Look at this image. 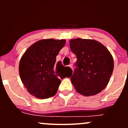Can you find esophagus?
<instances>
[{"mask_svg":"<svg viewBox=\"0 0 128 128\" xmlns=\"http://www.w3.org/2000/svg\"><path fill=\"white\" fill-rule=\"evenodd\" d=\"M69 67H70V68H71L72 69H73V64H69Z\"/></svg>","mask_w":128,"mask_h":128,"instance_id":"1","label":"esophagus"}]
</instances>
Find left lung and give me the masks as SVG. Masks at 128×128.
I'll return each mask as SVG.
<instances>
[{"mask_svg": "<svg viewBox=\"0 0 128 128\" xmlns=\"http://www.w3.org/2000/svg\"><path fill=\"white\" fill-rule=\"evenodd\" d=\"M71 50L77 57L71 81L76 92L85 96L97 94L106 87L114 69L110 51L94 40H70Z\"/></svg>", "mask_w": 128, "mask_h": 128, "instance_id": "1", "label": "left lung"}]
</instances>
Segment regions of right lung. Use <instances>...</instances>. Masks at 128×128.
<instances>
[{
	"label": "right lung",
	"instance_id": "add662e5",
	"mask_svg": "<svg viewBox=\"0 0 128 128\" xmlns=\"http://www.w3.org/2000/svg\"><path fill=\"white\" fill-rule=\"evenodd\" d=\"M65 40L44 39L26 50L19 63L22 83L30 94L38 99H48L56 94L61 79L70 77L72 70L64 67L56 57L65 45Z\"/></svg>",
	"mask_w": 128,
	"mask_h": 128
}]
</instances>
